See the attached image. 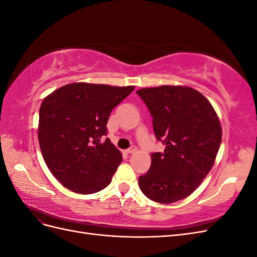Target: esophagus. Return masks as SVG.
<instances>
[{
    "label": "esophagus",
    "instance_id": "obj_1",
    "mask_svg": "<svg viewBox=\"0 0 257 257\" xmlns=\"http://www.w3.org/2000/svg\"><path fill=\"white\" fill-rule=\"evenodd\" d=\"M136 151H137V147H135V146H132L131 148H128V149L126 150V152L130 153V154H133V153H135Z\"/></svg>",
    "mask_w": 257,
    "mask_h": 257
}]
</instances>
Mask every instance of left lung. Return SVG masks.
Segmentation results:
<instances>
[{
    "label": "left lung",
    "mask_w": 257,
    "mask_h": 257,
    "mask_svg": "<svg viewBox=\"0 0 257 257\" xmlns=\"http://www.w3.org/2000/svg\"><path fill=\"white\" fill-rule=\"evenodd\" d=\"M153 116L155 137L164 153L151 154L139 177L145 195L160 204L190 196L211 170L222 142V127L211 103L188 85H160L137 91Z\"/></svg>",
    "instance_id": "obj_1"
}]
</instances>
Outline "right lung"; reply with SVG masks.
<instances>
[{
	"label": "right lung",
	"mask_w": 257,
	"mask_h": 257,
	"mask_svg": "<svg viewBox=\"0 0 257 257\" xmlns=\"http://www.w3.org/2000/svg\"><path fill=\"white\" fill-rule=\"evenodd\" d=\"M134 85L73 82L46 96L40 108L38 142L53 177L78 194L105 189L122 162L109 139L106 124L113 108Z\"/></svg>",
	"instance_id": "1"
}]
</instances>
